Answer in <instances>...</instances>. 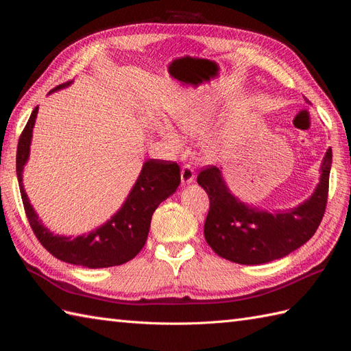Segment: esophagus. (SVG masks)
Masks as SVG:
<instances>
[{"mask_svg": "<svg viewBox=\"0 0 351 351\" xmlns=\"http://www.w3.org/2000/svg\"><path fill=\"white\" fill-rule=\"evenodd\" d=\"M195 180V169L192 168V165L184 164L182 167V183L187 184V183H192Z\"/></svg>", "mask_w": 351, "mask_h": 351, "instance_id": "1", "label": "esophagus"}]
</instances>
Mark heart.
Instances as JSON below:
<instances>
[{
    "label": "heart",
    "mask_w": 351,
    "mask_h": 351,
    "mask_svg": "<svg viewBox=\"0 0 351 351\" xmlns=\"http://www.w3.org/2000/svg\"><path fill=\"white\" fill-rule=\"evenodd\" d=\"M210 115V108L205 102H192V104H183L178 105L173 110V119L174 121L182 127V129L189 134H202L208 127ZM162 134L168 141L173 143L177 142V137L169 127H161Z\"/></svg>",
    "instance_id": "b5f03b06"
}]
</instances>
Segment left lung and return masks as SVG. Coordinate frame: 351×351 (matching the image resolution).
<instances>
[{
	"label": "left lung",
	"mask_w": 351,
	"mask_h": 351,
	"mask_svg": "<svg viewBox=\"0 0 351 351\" xmlns=\"http://www.w3.org/2000/svg\"><path fill=\"white\" fill-rule=\"evenodd\" d=\"M332 151L328 149L321 167V182L309 200L299 208L268 214L249 208L230 193L221 171L208 165L197 174V183L209 196L205 221L206 243L221 258L241 265H259L287 256L309 240L324 218Z\"/></svg>",
	"instance_id": "left-lung-1"
}]
</instances>
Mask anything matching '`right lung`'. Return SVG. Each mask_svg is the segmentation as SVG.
I'll return each mask as SVG.
<instances>
[{
    "instance_id": "1",
    "label": "right lung",
    "mask_w": 351,
    "mask_h": 351,
    "mask_svg": "<svg viewBox=\"0 0 351 351\" xmlns=\"http://www.w3.org/2000/svg\"><path fill=\"white\" fill-rule=\"evenodd\" d=\"M70 83L71 80L61 83L49 93L66 88ZM38 108L35 107L30 114V119L20 134L16 159L20 195L32 231L52 256L71 265L97 269L117 267L132 261L145 246L155 209L176 192L182 182L178 164L162 159H147L125 204L107 224L89 232L88 236L74 239L54 236L40 224L22 184L23 165L29 158L32 129L35 125Z\"/></svg>"
}]
</instances>
